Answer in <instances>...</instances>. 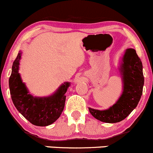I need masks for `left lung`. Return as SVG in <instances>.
Here are the masks:
<instances>
[{
    "label": "left lung",
    "mask_w": 153,
    "mask_h": 153,
    "mask_svg": "<svg viewBox=\"0 0 153 153\" xmlns=\"http://www.w3.org/2000/svg\"><path fill=\"white\" fill-rule=\"evenodd\" d=\"M123 84V92L114 105L104 111L89 108L96 119L105 123H117L126 118L140 102L143 90L144 76L142 63L136 51L128 48L125 51L121 64Z\"/></svg>",
    "instance_id": "8db88e82"
}]
</instances>
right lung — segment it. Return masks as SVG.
<instances>
[{"mask_svg":"<svg viewBox=\"0 0 153 153\" xmlns=\"http://www.w3.org/2000/svg\"><path fill=\"white\" fill-rule=\"evenodd\" d=\"M22 52H19L12 66L9 78L11 99L19 112L32 124L46 126L54 123L64 108L66 94L69 82H64L53 95L45 97H34L29 93L19 73Z\"/></svg>","mask_w":153,"mask_h":153,"instance_id":"1","label":"right lung"}]
</instances>
